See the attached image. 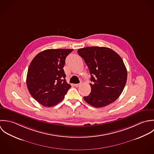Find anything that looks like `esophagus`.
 Listing matches in <instances>:
<instances>
[{"label":"esophagus","mask_w":154,"mask_h":154,"mask_svg":"<svg viewBox=\"0 0 154 154\" xmlns=\"http://www.w3.org/2000/svg\"><path fill=\"white\" fill-rule=\"evenodd\" d=\"M80 85H81V83H78V84H75V86L77 87V88H79Z\"/></svg>","instance_id":"34e87169"}]
</instances>
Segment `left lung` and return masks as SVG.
<instances>
[{
  "instance_id": "8db88e82",
  "label": "left lung",
  "mask_w": 154,
  "mask_h": 154,
  "mask_svg": "<svg viewBox=\"0 0 154 154\" xmlns=\"http://www.w3.org/2000/svg\"><path fill=\"white\" fill-rule=\"evenodd\" d=\"M91 74V92L84 100L96 108L114 102L125 87L127 72L122 58L113 50L105 47H86L79 49Z\"/></svg>"
}]
</instances>
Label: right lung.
I'll return each instance as SVG.
<instances>
[{
  "instance_id": "add662e5",
  "label": "right lung",
  "mask_w": 154,
  "mask_h": 154,
  "mask_svg": "<svg viewBox=\"0 0 154 154\" xmlns=\"http://www.w3.org/2000/svg\"><path fill=\"white\" fill-rule=\"evenodd\" d=\"M70 49H46L32 60L27 75V86L32 97L44 106L58 104L71 85L65 79L63 66Z\"/></svg>"
}]
</instances>
